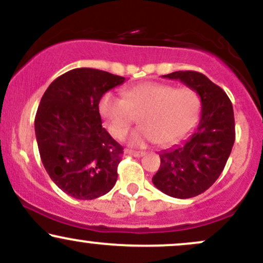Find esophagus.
<instances>
[{
    "mask_svg": "<svg viewBox=\"0 0 263 263\" xmlns=\"http://www.w3.org/2000/svg\"><path fill=\"white\" fill-rule=\"evenodd\" d=\"M126 153L129 156H134V157H142L144 155V152H138V151H132V149H126Z\"/></svg>",
    "mask_w": 263,
    "mask_h": 263,
    "instance_id": "34e87169",
    "label": "esophagus"
}]
</instances>
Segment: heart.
<instances>
[{
  "label": "heart",
  "instance_id": "heart-1",
  "mask_svg": "<svg viewBox=\"0 0 263 263\" xmlns=\"http://www.w3.org/2000/svg\"><path fill=\"white\" fill-rule=\"evenodd\" d=\"M99 112L105 126L115 138L127 135L141 114L138 127L129 137V144L143 147L159 142L170 146L185 137L198 121L200 99L190 87L146 81L123 90V96L108 91L99 102Z\"/></svg>",
  "mask_w": 263,
  "mask_h": 263
}]
</instances>
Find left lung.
Listing matches in <instances>:
<instances>
[{
	"label": "left lung",
	"mask_w": 263,
	"mask_h": 263,
	"mask_svg": "<svg viewBox=\"0 0 263 263\" xmlns=\"http://www.w3.org/2000/svg\"><path fill=\"white\" fill-rule=\"evenodd\" d=\"M163 78L180 80L197 91L201 115L188 140L159 153L161 167L152 182L170 197H197L215 183L231 153L235 142L232 104L221 87L198 71H174Z\"/></svg>",
	"instance_id": "obj_1"
}]
</instances>
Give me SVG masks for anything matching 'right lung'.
Returning a JSON list of instances; mask_svg holds the SVG:
<instances>
[{
  "label": "right lung",
  "mask_w": 263,
  "mask_h": 263,
  "mask_svg": "<svg viewBox=\"0 0 263 263\" xmlns=\"http://www.w3.org/2000/svg\"><path fill=\"white\" fill-rule=\"evenodd\" d=\"M125 80L77 68L57 78L42 96L34 120L42 163L58 188L75 199L99 198L116 183L123 147L102 127L99 102Z\"/></svg>",
  "instance_id": "1"
}]
</instances>
